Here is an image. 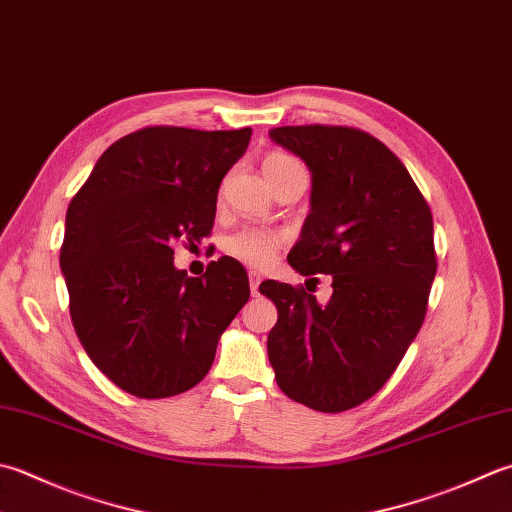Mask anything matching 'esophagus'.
I'll return each instance as SVG.
<instances>
[{
  "label": "esophagus",
  "mask_w": 512,
  "mask_h": 512,
  "mask_svg": "<svg viewBox=\"0 0 512 512\" xmlns=\"http://www.w3.org/2000/svg\"><path fill=\"white\" fill-rule=\"evenodd\" d=\"M248 279H250V293H253V295H259V284H262V275L255 273V270H250Z\"/></svg>",
  "instance_id": "1"
}]
</instances>
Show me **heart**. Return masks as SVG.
Returning <instances> with one entry per match:
<instances>
[{"label":"heart","instance_id":"obj_1","mask_svg":"<svg viewBox=\"0 0 512 512\" xmlns=\"http://www.w3.org/2000/svg\"><path fill=\"white\" fill-rule=\"evenodd\" d=\"M288 164H297V162L286 155H270L264 162V170L288 166ZM282 244H284V235L277 233V230L244 228L226 239L224 250L230 257L239 259V262L255 268H264L273 262L277 248Z\"/></svg>","mask_w":512,"mask_h":512}]
</instances>
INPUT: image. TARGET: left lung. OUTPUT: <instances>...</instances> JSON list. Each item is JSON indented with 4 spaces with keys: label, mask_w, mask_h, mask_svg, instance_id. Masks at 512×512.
<instances>
[{
    "label": "left lung",
    "mask_w": 512,
    "mask_h": 512,
    "mask_svg": "<svg viewBox=\"0 0 512 512\" xmlns=\"http://www.w3.org/2000/svg\"><path fill=\"white\" fill-rule=\"evenodd\" d=\"M270 139L310 170V213L290 248L299 275H330L319 304L268 279L277 306L268 359L277 386L322 413L355 408L395 373L422 328L437 273L433 215L379 139L344 126H282Z\"/></svg>",
    "instance_id": "8db88e82"
}]
</instances>
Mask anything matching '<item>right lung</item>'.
Instances as JSON below:
<instances>
[{
  "label": "right lung",
  "mask_w": 512,
  "mask_h": 512,
  "mask_svg": "<svg viewBox=\"0 0 512 512\" xmlns=\"http://www.w3.org/2000/svg\"><path fill=\"white\" fill-rule=\"evenodd\" d=\"M250 133L137 130L106 148L68 206L59 266L70 319L93 364L130 395L162 399L197 386L248 302L237 259L188 277L173 246L210 235L219 184Z\"/></svg>",
  "instance_id": "1"
}]
</instances>
